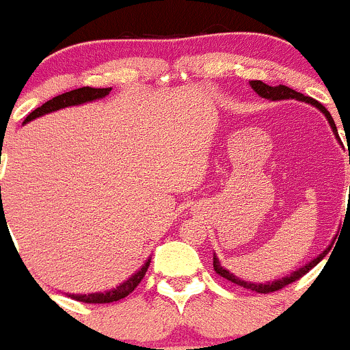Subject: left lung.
I'll use <instances>...</instances> for the list:
<instances>
[{
  "label": "left lung",
  "instance_id": "1",
  "mask_svg": "<svg viewBox=\"0 0 350 350\" xmlns=\"http://www.w3.org/2000/svg\"><path fill=\"white\" fill-rule=\"evenodd\" d=\"M250 85H252V88H254L255 92H257L258 95L262 96V98H267V100L296 98V100H303V102L311 103V105H314V107H317V109H320L321 112L325 113V117H327L328 122H330L332 129H334L335 136L338 137L337 127H335V122H334V119H332L330 112H328V110L325 109V107L321 105L320 102H317V100H314V98H311V96H304L303 93H297L296 90L289 88V86H284V85L269 86V85H265L264 81H260V79H255V81H250ZM338 139H340V137H338ZM323 257H325V254H321L320 257H317V258H314V260H311L310 264H306V265H304V267H301L299 271L293 272V274L288 275V278H282V279H279V281H274V282H267V284H252V282L241 281V279H238L237 275L230 274V272H228L226 269L221 267L219 260H217L216 257H214L213 265H214V271H216V274L221 275V278H223V279H226V281L233 282V284H237V286H241V288H245V289H250V291H255V293H258V294H269V293L279 291V289L286 288V286H288V284H291V282L297 281V279L303 278V275L308 274V272H310L311 269H313L314 265H317L318 262H320Z\"/></svg>",
  "mask_w": 350,
  "mask_h": 350
}]
</instances>
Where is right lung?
Listing matches in <instances>:
<instances>
[{
    "instance_id": "right-lung-1",
    "label": "right lung",
    "mask_w": 350,
    "mask_h": 350,
    "mask_svg": "<svg viewBox=\"0 0 350 350\" xmlns=\"http://www.w3.org/2000/svg\"><path fill=\"white\" fill-rule=\"evenodd\" d=\"M110 90L112 88H92V86H83V88L66 92V93H62V95L54 96L53 100L46 102L44 105L37 107L33 112H30L29 116H27L25 122L36 119V117L44 116V113H49V112H54V110L64 109V107L79 105V103L92 102V100H96V98H103L105 95H109ZM150 262H151V258H148L146 264L141 267V271H137L133 278H129L126 282H124V284H120L119 288L112 289V291L79 294V296L78 294H69V296H71L72 299L81 301V303H88V304H105V303H113V301L122 299V297L129 296V294L133 293L137 286H139V282L143 281L144 275H146L148 267H150Z\"/></svg>"
}]
</instances>
